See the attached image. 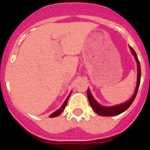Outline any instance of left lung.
Instances as JSON below:
<instances>
[{"instance_id":"left-lung-1","label":"left lung","mask_w":150,"mask_h":150,"mask_svg":"<svg viewBox=\"0 0 150 150\" xmlns=\"http://www.w3.org/2000/svg\"><path fill=\"white\" fill-rule=\"evenodd\" d=\"M130 50H131L132 53L133 54V56L135 57L136 61L137 62V69H138V76H137V87H136L135 92L133 94V96L132 97L130 100H129L127 102L124 103V104H119V105H116L114 107H103L100 106L98 103L97 102L96 100H94V98L92 97L91 94L89 89H88V98L89 104H90L91 107L92 108L94 111L97 113L100 116H105V117H110V116H115L118 115V114H121L126 110H127L129 107L132 104L133 102V100L135 99L136 96H137V91L139 89V84H140V78H141V69H140V64H139V61L137 58V53L135 52L134 50L131 46H129Z\"/></svg>"}]
</instances>
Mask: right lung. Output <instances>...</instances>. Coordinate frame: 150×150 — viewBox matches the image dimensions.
<instances>
[{
    "mask_svg": "<svg viewBox=\"0 0 150 150\" xmlns=\"http://www.w3.org/2000/svg\"><path fill=\"white\" fill-rule=\"evenodd\" d=\"M69 97H70V94H69V96H68L67 98L65 99V102H64V103H63V104H62V105L61 108H60L59 109V110H56V111L54 112V113H52V114H50V117H57V116H59V115H60V114H61L62 112V111H63L64 110H65V106H66V105H67L68 99H69Z\"/></svg>",
    "mask_w": 150,
    "mask_h": 150,
    "instance_id": "right-lung-1",
    "label": "right lung"
}]
</instances>
